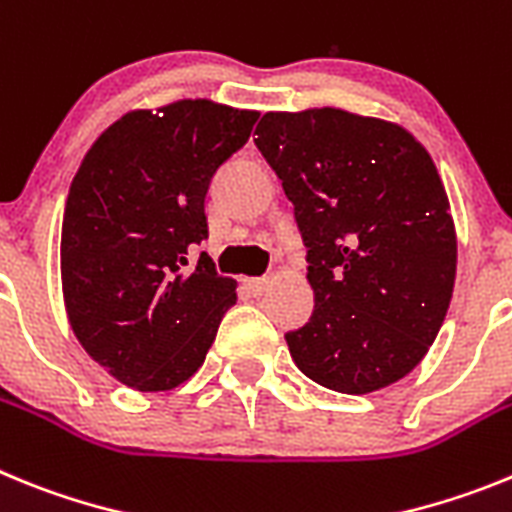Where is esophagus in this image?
Instances as JSON below:
<instances>
[{
  "instance_id": "34e87169",
  "label": "esophagus",
  "mask_w": 512,
  "mask_h": 512,
  "mask_svg": "<svg viewBox=\"0 0 512 512\" xmlns=\"http://www.w3.org/2000/svg\"><path fill=\"white\" fill-rule=\"evenodd\" d=\"M270 278H244V288L252 293V296H262V293L268 291Z\"/></svg>"
}]
</instances>
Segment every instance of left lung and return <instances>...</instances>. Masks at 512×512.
<instances>
[{
	"label": "left lung",
	"mask_w": 512,
	"mask_h": 512,
	"mask_svg": "<svg viewBox=\"0 0 512 512\" xmlns=\"http://www.w3.org/2000/svg\"><path fill=\"white\" fill-rule=\"evenodd\" d=\"M255 144L306 244L314 311L286 332L296 366L342 394L384 389L425 358L456 281L441 175L412 133L348 110L265 113Z\"/></svg>",
	"instance_id": "left-lung-1"
}]
</instances>
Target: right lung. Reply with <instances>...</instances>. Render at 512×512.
Listing matches in <instances>:
<instances>
[{
    "mask_svg": "<svg viewBox=\"0 0 512 512\" xmlns=\"http://www.w3.org/2000/svg\"><path fill=\"white\" fill-rule=\"evenodd\" d=\"M255 110L180 100L133 110L92 144L61 226V283L71 330L121 384L167 391L206 361L237 283L193 244L208 239L206 193L242 149Z\"/></svg>",
    "mask_w": 512,
    "mask_h": 512,
    "instance_id": "obj_1",
    "label": "right lung"
}]
</instances>
